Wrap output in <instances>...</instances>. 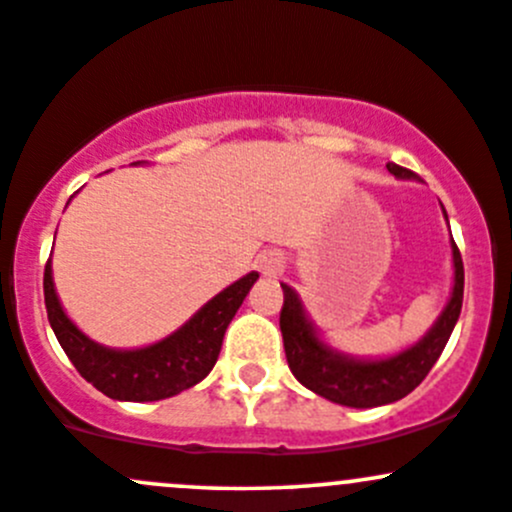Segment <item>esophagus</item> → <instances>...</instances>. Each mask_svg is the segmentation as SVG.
<instances>
[{"instance_id":"esophagus-1","label":"esophagus","mask_w":512,"mask_h":512,"mask_svg":"<svg viewBox=\"0 0 512 512\" xmlns=\"http://www.w3.org/2000/svg\"><path fill=\"white\" fill-rule=\"evenodd\" d=\"M258 271L268 278H276L283 271V256L276 254V251H268V254L258 258Z\"/></svg>"}]
</instances>
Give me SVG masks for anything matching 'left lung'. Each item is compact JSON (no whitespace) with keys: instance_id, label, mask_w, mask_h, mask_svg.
<instances>
[{"instance_id":"obj_1","label":"left lung","mask_w":512,"mask_h":512,"mask_svg":"<svg viewBox=\"0 0 512 512\" xmlns=\"http://www.w3.org/2000/svg\"><path fill=\"white\" fill-rule=\"evenodd\" d=\"M386 168L395 178L415 180V173L408 168H400L395 163H388ZM444 219H447V212H444ZM452 261L454 288L442 315L427 329L420 342L398 351V354L386 356V359H359V356H349L329 346L307 317L298 293L290 285L280 283V288H283L280 332H283L285 359H288L293 376L312 393L322 395L337 405H346V408H378V405L395 403V400L412 393L425 381L430 368L437 364L439 354L447 346L454 324L461 315L464 263H461V254L454 239Z\"/></svg>"}]
</instances>
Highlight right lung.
<instances>
[{"label": "right lung", "mask_w": 512, "mask_h": 512, "mask_svg": "<svg viewBox=\"0 0 512 512\" xmlns=\"http://www.w3.org/2000/svg\"><path fill=\"white\" fill-rule=\"evenodd\" d=\"M256 280V271L246 273L205 302L183 327L161 342L141 349H109L75 327L58 300L51 258L43 273V298L56 339L87 383L112 400L151 403L183 393L212 371L222 349L224 332Z\"/></svg>", "instance_id": "right-lung-1"}]
</instances>
